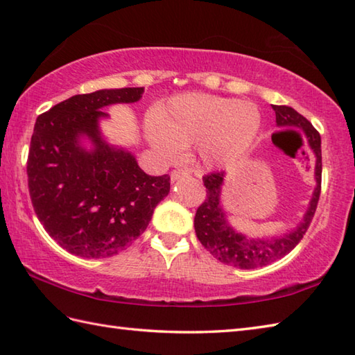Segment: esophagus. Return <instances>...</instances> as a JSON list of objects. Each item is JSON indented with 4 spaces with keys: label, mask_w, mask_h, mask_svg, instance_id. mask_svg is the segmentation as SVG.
Instances as JSON below:
<instances>
[{
    "label": "esophagus",
    "mask_w": 355,
    "mask_h": 355,
    "mask_svg": "<svg viewBox=\"0 0 355 355\" xmlns=\"http://www.w3.org/2000/svg\"><path fill=\"white\" fill-rule=\"evenodd\" d=\"M191 172L187 169H173L171 172V180L172 182H177L178 178H183V177H189Z\"/></svg>",
    "instance_id": "1"
}]
</instances>
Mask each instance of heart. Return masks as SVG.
Returning a JSON list of instances; mask_svg holds the SVG:
<instances>
[{
  "mask_svg": "<svg viewBox=\"0 0 355 355\" xmlns=\"http://www.w3.org/2000/svg\"><path fill=\"white\" fill-rule=\"evenodd\" d=\"M253 103L209 94L173 97L148 126L153 145L166 153L191 146L207 168H225L244 157L261 130Z\"/></svg>",
  "mask_w": 355,
  "mask_h": 355,
  "instance_id": "obj_1",
  "label": "heart"
}]
</instances>
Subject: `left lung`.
<instances>
[{
    "label": "left lung",
    "instance_id": "obj_1",
    "mask_svg": "<svg viewBox=\"0 0 355 355\" xmlns=\"http://www.w3.org/2000/svg\"><path fill=\"white\" fill-rule=\"evenodd\" d=\"M276 112V123L279 126H297L302 128L306 141L313 149L315 157V191L310 201V209L304 216L297 229L290 232L288 235L275 239H252L239 235L230 227L220 206V193L224 180V172H210L202 177L206 186V200L201 202L195 214V233L206 250L223 263L227 266L252 270L256 267H266L270 262L284 258L296 247L305 232L310 227L313 216L318 209V202L322 189V149L320 134L308 120L299 114L296 110L285 105H273Z\"/></svg>",
    "mask_w": 355,
    "mask_h": 355
}]
</instances>
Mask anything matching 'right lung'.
<instances>
[{
	"instance_id": "right-lung-1",
	"label": "right lung",
	"mask_w": 355,
	"mask_h": 355,
	"mask_svg": "<svg viewBox=\"0 0 355 355\" xmlns=\"http://www.w3.org/2000/svg\"><path fill=\"white\" fill-rule=\"evenodd\" d=\"M143 88L76 94L37 116L27 158L28 192L45 232L71 254H119L146 230L171 177H150L131 153L102 139L99 119L111 103H132ZM87 135L92 151L80 146Z\"/></svg>"
}]
</instances>
